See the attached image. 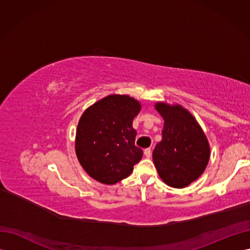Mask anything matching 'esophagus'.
I'll use <instances>...</instances> for the list:
<instances>
[{"label":"esophagus","mask_w":250,"mask_h":250,"mask_svg":"<svg viewBox=\"0 0 250 250\" xmlns=\"http://www.w3.org/2000/svg\"><path fill=\"white\" fill-rule=\"evenodd\" d=\"M144 154H145V156H146L147 158H149V157L151 156V149H150V148H147V149L144 150Z\"/></svg>","instance_id":"obj_1"}]
</instances>
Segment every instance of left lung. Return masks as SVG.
<instances>
[{
  "label": "left lung",
  "mask_w": 250,
  "mask_h": 250,
  "mask_svg": "<svg viewBox=\"0 0 250 250\" xmlns=\"http://www.w3.org/2000/svg\"><path fill=\"white\" fill-rule=\"evenodd\" d=\"M164 119L162 141L152 158L158 175L169 187L183 188L197 179L209 161V144L197 120L179 104L157 102Z\"/></svg>",
  "instance_id": "1"
}]
</instances>
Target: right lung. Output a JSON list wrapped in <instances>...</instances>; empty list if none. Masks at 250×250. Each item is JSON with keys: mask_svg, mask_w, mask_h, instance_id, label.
Returning <instances> with one entry per match:
<instances>
[{"mask_svg": "<svg viewBox=\"0 0 250 250\" xmlns=\"http://www.w3.org/2000/svg\"><path fill=\"white\" fill-rule=\"evenodd\" d=\"M142 108L127 95H109L87 107L78 122L75 151L82 168L95 180L115 185L128 177L143 156L134 145L132 121Z\"/></svg>", "mask_w": 250, "mask_h": 250, "instance_id": "right-lung-1", "label": "right lung"}]
</instances>
